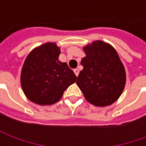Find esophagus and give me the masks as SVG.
Wrapping results in <instances>:
<instances>
[{
    "label": "esophagus",
    "instance_id": "obj_1",
    "mask_svg": "<svg viewBox=\"0 0 146 146\" xmlns=\"http://www.w3.org/2000/svg\"><path fill=\"white\" fill-rule=\"evenodd\" d=\"M74 72H75V74H76V76H78V75H79V70L78 69H74Z\"/></svg>",
    "mask_w": 146,
    "mask_h": 146
}]
</instances>
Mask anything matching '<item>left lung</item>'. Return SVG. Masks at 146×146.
Listing matches in <instances>:
<instances>
[{
    "mask_svg": "<svg viewBox=\"0 0 146 146\" xmlns=\"http://www.w3.org/2000/svg\"><path fill=\"white\" fill-rule=\"evenodd\" d=\"M86 57L80 64L76 84L85 99L96 106L113 104L123 91L126 83L124 66L115 48L102 40L84 47Z\"/></svg>",
    "mask_w": 146,
    "mask_h": 146,
    "instance_id": "obj_1",
    "label": "left lung"
}]
</instances>
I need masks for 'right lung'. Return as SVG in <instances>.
<instances>
[{"instance_id": "add662e5", "label": "right lung", "mask_w": 146, "mask_h": 146, "mask_svg": "<svg viewBox=\"0 0 146 146\" xmlns=\"http://www.w3.org/2000/svg\"><path fill=\"white\" fill-rule=\"evenodd\" d=\"M60 53L55 43L48 42L27 55L20 80L23 93L32 102L40 106L56 103L76 81L77 77L66 62L58 60Z\"/></svg>"}]
</instances>
